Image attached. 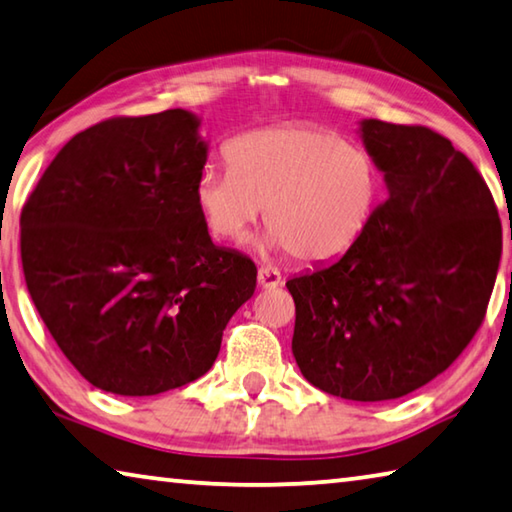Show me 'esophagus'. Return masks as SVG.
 Segmentation results:
<instances>
[{"mask_svg": "<svg viewBox=\"0 0 512 512\" xmlns=\"http://www.w3.org/2000/svg\"><path fill=\"white\" fill-rule=\"evenodd\" d=\"M258 285H261L263 290L279 288V285H281V272L276 270V267L261 265V267H258Z\"/></svg>", "mask_w": 512, "mask_h": 512, "instance_id": "34e87169", "label": "esophagus"}]
</instances>
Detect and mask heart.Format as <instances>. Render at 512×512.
I'll return each instance as SVG.
<instances>
[{
	"instance_id": "b5f03b06",
	"label": "heart",
	"mask_w": 512,
	"mask_h": 512,
	"mask_svg": "<svg viewBox=\"0 0 512 512\" xmlns=\"http://www.w3.org/2000/svg\"><path fill=\"white\" fill-rule=\"evenodd\" d=\"M229 168H204L195 204L206 231L242 240L265 206L263 247L303 263L342 258L369 227L382 193L378 161L362 146L308 123L240 134L224 148Z\"/></svg>"
}]
</instances>
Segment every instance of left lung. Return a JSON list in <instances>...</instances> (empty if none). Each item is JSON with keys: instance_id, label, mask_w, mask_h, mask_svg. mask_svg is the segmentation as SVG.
<instances>
[{"instance_id": "8db88e82", "label": "left lung", "mask_w": 512, "mask_h": 512, "mask_svg": "<svg viewBox=\"0 0 512 512\" xmlns=\"http://www.w3.org/2000/svg\"><path fill=\"white\" fill-rule=\"evenodd\" d=\"M387 197L335 263L290 279L292 353L310 384L357 402L402 398L477 333L495 288L501 220L479 170L423 125L360 121Z\"/></svg>"}]
</instances>
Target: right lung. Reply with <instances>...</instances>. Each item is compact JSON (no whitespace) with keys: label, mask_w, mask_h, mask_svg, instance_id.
Returning a JSON list of instances; mask_svg holds the SVG:
<instances>
[{"label":"right lung","mask_w":512,"mask_h":512,"mask_svg":"<svg viewBox=\"0 0 512 512\" xmlns=\"http://www.w3.org/2000/svg\"><path fill=\"white\" fill-rule=\"evenodd\" d=\"M188 110L119 116L67 141L20 218L26 288L83 378L157 396L211 369L256 265L195 204L209 143Z\"/></svg>","instance_id":"1"}]
</instances>
